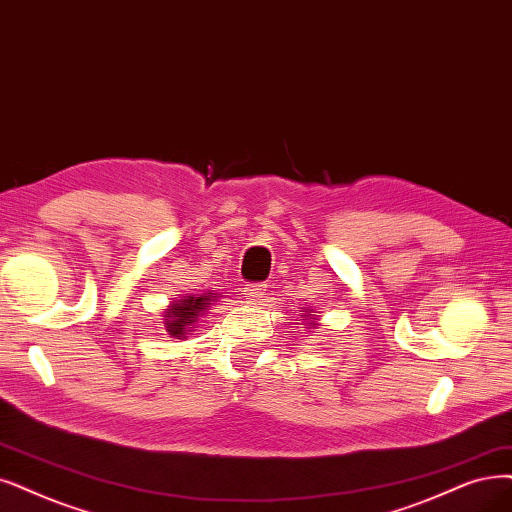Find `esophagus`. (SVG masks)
<instances>
[{
	"label": "esophagus",
	"instance_id": "esophagus-1",
	"mask_svg": "<svg viewBox=\"0 0 512 512\" xmlns=\"http://www.w3.org/2000/svg\"><path fill=\"white\" fill-rule=\"evenodd\" d=\"M266 285L263 282H249V285H244V295L249 299H261L263 295H266Z\"/></svg>",
	"mask_w": 512,
	"mask_h": 512
}]
</instances>
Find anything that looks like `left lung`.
Wrapping results in <instances>:
<instances>
[{
	"mask_svg": "<svg viewBox=\"0 0 512 512\" xmlns=\"http://www.w3.org/2000/svg\"><path fill=\"white\" fill-rule=\"evenodd\" d=\"M310 325H314V323H310Z\"/></svg>",
	"mask_w": 512,
	"mask_h": 512,
	"instance_id": "left-lung-1",
	"label": "left lung"
}]
</instances>
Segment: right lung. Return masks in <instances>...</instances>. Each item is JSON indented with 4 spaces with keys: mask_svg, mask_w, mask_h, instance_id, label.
<instances>
[{
    "mask_svg": "<svg viewBox=\"0 0 512 512\" xmlns=\"http://www.w3.org/2000/svg\"><path fill=\"white\" fill-rule=\"evenodd\" d=\"M206 308H208V295L185 297L179 301V304L170 306V310L166 312V318H164L168 335H173L177 339L185 337V331L196 323L198 314L204 312Z\"/></svg>",
    "mask_w": 512,
    "mask_h": 512,
    "instance_id": "obj_1",
    "label": "right lung"
}]
</instances>
